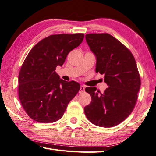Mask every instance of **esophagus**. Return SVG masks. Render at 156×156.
<instances>
[{
  "label": "esophagus",
  "instance_id": "1",
  "mask_svg": "<svg viewBox=\"0 0 156 156\" xmlns=\"http://www.w3.org/2000/svg\"><path fill=\"white\" fill-rule=\"evenodd\" d=\"M84 90H85V87H84V86H81L80 87V93H84Z\"/></svg>",
  "mask_w": 156,
  "mask_h": 156
}]
</instances>
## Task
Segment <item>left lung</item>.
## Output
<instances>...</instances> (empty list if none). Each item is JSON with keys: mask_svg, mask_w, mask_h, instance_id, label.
<instances>
[{"mask_svg": "<svg viewBox=\"0 0 156 156\" xmlns=\"http://www.w3.org/2000/svg\"><path fill=\"white\" fill-rule=\"evenodd\" d=\"M85 38L96 57V72L104 75L108 87L103 93L96 87L86 88L91 101L84 108V114L95 126H115L131 114L136 102L140 87L136 63L131 52L110 34H87Z\"/></svg>", "mask_w": 156, "mask_h": 156, "instance_id": "1", "label": "left lung"}]
</instances>
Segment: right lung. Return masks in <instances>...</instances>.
I'll use <instances>...</instances> for the list:
<instances>
[{"instance_id":"add662e5","label":"right lung","mask_w":156,"mask_h":156,"mask_svg":"<svg viewBox=\"0 0 156 156\" xmlns=\"http://www.w3.org/2000/svg\"><path fill=\"white\" fill-rule=\"evenodd\" d=\"M83 39V33L50 35L28 54L20 71L18 95L32 119L44 123L60 119L79 91L80 84L62 80L55 70L63 66L69 52Z\"/></svg>"}]
</instances>
